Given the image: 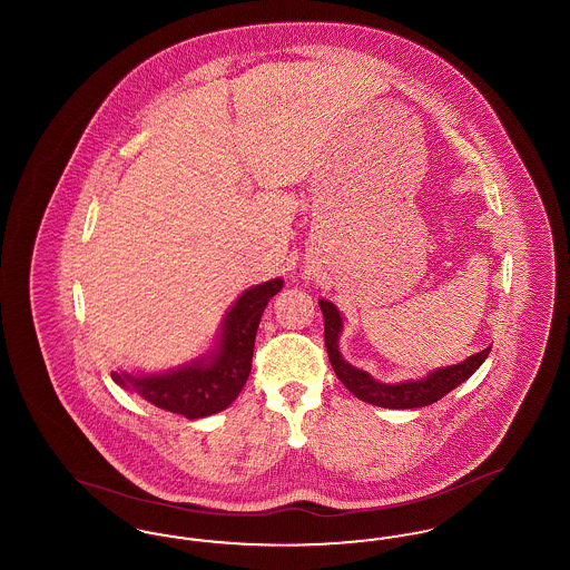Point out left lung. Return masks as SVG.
Listing matches in <instances>:
<instances>
[{
	"label": "left lung",
	"mask_w": 570,
	"mask_h": 570,
	"mask_svg": "<svg viewBox=\"0 0 570 570\" xmlns=\"http://www.w3.org/2000/svg\"><path fill=\"white\" fill-rule=\"evenodd\" d=\"M321 309L325 316L326 353H328V361L333 365L335 376L342 380V384L358 400L374 404V406L397 407V410L400 407L430 406L438 400H442L449 391L460 386L463 380L470 379L481 367V363L488 358L489 351H491V346H489L481 353L468 356L463 363L432 372L428 379L410 380V382H400V384H382L379 380L356 370L342 358V354L337 351L342 316H340L337 307L325 298H321Z\"/></svg>",
	"instance_id": "obj_1"
}]
</instances>
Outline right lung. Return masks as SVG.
Returning a JSON list of instances; mask_svg holds the SVG:
<instances>
[{
    "label": "right lung",
    "mask_w": 570,
    "mask_h": 570,
    "mask_svg": "<svg viewBox=\"0 0 570 570\" xmlns=\"http://www.w3.org/2000/svg\"><path fill=\"white\" fill-rule=\"evenodd\" d=\"M282 279H272L245 291L226 316L216 354L207 361H196L188 367L135 379L130 374L110 376L121 386H135L154 406L200 419L230 406L242 393L252 370L254 340L261 316L273 295L282 291Z\"/></svg>",
    "instance_id": "add662e5"
}]
</instances>
